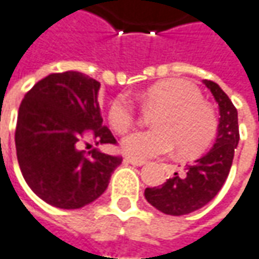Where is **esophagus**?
Returning <instances> with one entry per match:
<instances>
[{
    "mask_svg": "<svg viewBox=\"0 0 259 259\" xmlns=\"http://www.w3.org/2000/svg\"><path fill=\"white\" fill-rule=\"evenodd\" d=\"M126 162L132 163V165H135V166H142V165H145V163H146V161L135 159V158H126Z\"/></svg>",
    "mask_w": 259,
    "mask_h": 259,
    "instance_id": "obj_1",
    "label": "esophagus"
}]
</instances>
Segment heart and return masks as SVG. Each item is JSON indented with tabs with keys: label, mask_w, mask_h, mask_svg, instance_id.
Listing matches in <instances>:
<instances>
[{
	"label": "heart",
	"mask_w": 259,
	"mask_h": 259,
	"mask_svg": "<svg viewBox=\"0 0 259 259\" xmlns=\"http://www.w3.org/2000/svg\"><path fill=\"white\" fill-rule=\"evenodd\" d=\"M145 100L162 110L153 118L156 129L132 132L121 141L126 155L148 159L166 155L177 148L181 155H196L213 142L218 117L203 100L201 91L186 79H166L146 90ZM136 120V108L127 97H116L108 107L111 127L123 133Z\"/></svg>",
	"instance_id": "obj_1"
}]
</instances>
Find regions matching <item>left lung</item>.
Returning <instances> with one entry per match:
<instances>
[{
	"label": "left lung",
	"mask_w": 259,
	"mask_h": 259,
	"mask_svg": "<svg viewBox=\"0 0 259 259\" xmlns=\"http://www.w3.org/2000/svg\"><path fill=\"white\" fill-rule=\"evenodd\" d=\"M219 104V126L213 148L188 165L184 174L175 172L161 187L145 190V198L159 211L171 216H183L196 211L213 200L223 187L235 149L239 142L238 111L231 98L213 81H203Z\"/></svg>",
	"instance_id": "8db88e82"
}]
</instances>
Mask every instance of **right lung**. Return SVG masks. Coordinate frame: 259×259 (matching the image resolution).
<instances>
[{
	"instance_id": "obj_1",
	"label": "right lung",
	"mask_w": 259,
	"mask_h": 259,
	"mask_svg": "<svg viewBox=\"0 0 259 259\" xmlns=\"http://www.w3.org/2000/svg\"><path fill=\"white\" fill-rule=\"evenodd\" d=\"M100 82L76 71L51 73L24 96L18 108L16 151L27 186L48 204L81 208L101 196L121 156L82 143H116L103 126Z\"/></svg>"
}]
</instances>
